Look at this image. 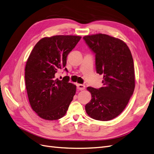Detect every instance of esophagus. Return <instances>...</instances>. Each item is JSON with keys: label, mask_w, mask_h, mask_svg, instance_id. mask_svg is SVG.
I'll return each instance as SVG.
<instances>
[{"label": "esophagus", "mask_w": 154, "mask_h": 154, "mask_svg": "<svg viewBox=\"0 0 154 154\" xmlns=\"http://www.w3.org/2000/svg\"><path fill=\"white\" fill-rule=\"evenodd\" d=\"M76 86H77V88L79 91L84 90L85 88V86L84 85H82V84H77Z\"/></svg>", "instance_id": "esophagus-1"}]
</instances>
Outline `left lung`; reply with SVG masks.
Wrapping results in <instances>:
<instances>
[{"label": "left lung", "mask_w": 154, "mask_h": 154, "mask_svg": "<svg viewBox=\"0 0 154 154\" xmlns=\"http://www.w3.org/2000/svg\"><path fill=\"white\" fill-rule=\"evenodd\" d=\"M83 40L95 54L96 72L103 75V86L88 87L92 99L85 105L92 119L109 121L127 105L135 88L134 61L123 41L105 34L85 36Z\"/></svg>", "instance_id": "1"}]
</instances>
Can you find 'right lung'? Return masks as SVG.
<instances>
[{
  "mask_svg": "<svg viewBox=\"0 0 154 154\" xmlns=\"http://www.w3.org/2000/svg\"><path fill=\"white\" fill-rule=\"evenodd\" d=\"M82 37L56 35L45 37L35 45L27 60L25 82L32 109L41 118L57 120L66 114L75 95L76 86L69 83V77L55 78L66 66L69 53ZM67 72V69L65 68Z\"/></svg>",
  "mask_w": 154,
  "mask_h": 154,
  "instance_id": "right-lung-1",
  "label": "right lung"
}]
</instances>
